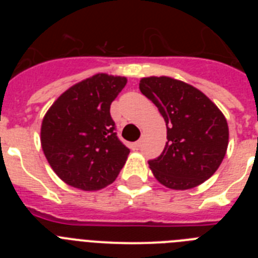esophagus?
Instances as JSON below:
<instances>
[{"instance_id":"esophagus-1","label":"esophagus","mask_w":258,"mask_h":258,"mask_svg":"<svg viewBox=\"0 0 258 258\" xmlns=\"http://www.w3.org/2000/svg\"><path fill=\"white\" fill-rule=\"evenodd\" d=\"M132 147H133V150H140L141 147H142V140L137 141L136 143H133V145H132Z\"/></svg>"}]
</instances>
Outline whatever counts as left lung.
I'll list each match as a JSON object with an SVG mask.
<instances>
[{
    "mask_svg": "<svg viewBox=\"0 0 258 258\" xmlns=\"http://www.w3.org/2000/svg\"><path fill=\"white\" fill-rule=\"evenodd\" d=\"M140 90L166 124L164 151L149 161L155 178L172 190H188L211 178L229 145L220 108L199 89L172 77H143Z\"/></svg>",
    "mask_w": 258,
    "mask_h": 258,
    "instance_id": "1",
    "label": "left lung"
}]
</instances>
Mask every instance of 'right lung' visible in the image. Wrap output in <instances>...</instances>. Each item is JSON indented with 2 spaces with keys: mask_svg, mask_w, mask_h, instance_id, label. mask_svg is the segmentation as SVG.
<instances>
[{
  "mask_svg": "<svg viewBox=\"0 0 258 258\" xmlns=\"http://www.w3.org/2000/svg\"><path fill=\"white\" fill-rule=\"evenodd\" d=\"M126 77L98 74L66 90L41 125V146L52 170L72 187L97 191L112 183L129 155L115 133L109 107Z\"/></svg>",
  "mask_w": 258,
  "mask_h": 258,
  "instance_id": "right-lung-1",
  "label": "right lung"
}]
</instances>
